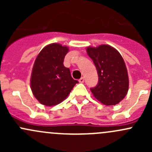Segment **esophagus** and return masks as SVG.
<instances>
[{
	"label": "esophagus",
	"mask_w": 152,
	"mask_h": 152,
	"mask_svg": "<svg viewBox=\"0 0 152 152\" xmlns=\"http://www.w3.org/2000/svg\"><path fill=\"white\" fill-rule=\"evenodd\" d=\"M79 83H84V82H85V79H84L83 77H82L80 79H79Z\"/></svg>",
	"instance_id": "34e87169"
}]
</instances>
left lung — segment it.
<instances>
[{
	"label": "left lung",
	"mask_w": 152,
	"mask_h": 152,
	"mask_svg": "<svg viewBox=\"0 0 152 152\" xmlns=\"http://www.w3.org/2000/svg\"><path fill=\"white\" fill-rule=\"evenodd\" d=\"M87 52L99 75L98 85L90 88L92 93L103 104H118L129 90L128 73L123 57L115 48L108 45L87 47Z\"/></svg>",
	"instance_id": "left-lung-1"
}]
</instances>
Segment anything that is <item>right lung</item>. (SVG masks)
<instances>
[{
	"label": "right lung",
	"mask_w": 152,
	"mask_h": 152,
	"mask_svg": "<svg viewBox=\"0 0 152 152\" xmlns=\"http://www.w3.org/2000/svg\"><path fill=\"white\" fill-rule=\"evenodd\" d=\"M68 50L67 46L59 43L49 44L35 59L31 76V89L42 104L50 107L61 103L79 83L71 77L70 69L63 65Z\"/></svg>",
	"instance_id": "1"
}]
</instances>
